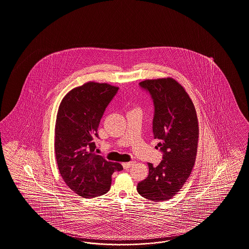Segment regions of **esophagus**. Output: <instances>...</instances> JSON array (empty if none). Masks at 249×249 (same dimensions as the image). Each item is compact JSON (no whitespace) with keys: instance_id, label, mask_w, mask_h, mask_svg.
Masks as SVG:
<instances>
[{"instance_id":"esophagus-1","label":"esophagus","mask_w":249,"mask_h":249,"mask_svg":"<svg viewBox=\"0 0 249 249\" xmlns=\"http://www.w3.org/2000/svg\"><path fill=\"white\" fill-rule=\"evenodd\" d=\"M133 164H134V161H130V162H125V163H123L122 166H123L124 169H129Z\"/></svg>"}]
</instances>
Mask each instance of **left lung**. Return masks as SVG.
<instances>
[{
  "mask_svg": "<svg viewBox=\"0 0 249 249\" xmlns=\"http://www.w3.org/2000/svg\"><path fill=\"white\" fill-rule=\"evenodd\" d=\"M149 91L155 106L154 138L163 160L137 185L140 195L156 202L172 198L186 182L194 168L198 143V120L188 93L172 78L140 82Z\"/></svg>",
  "mask_w": 249,
  "mask_h": 249,
  "instance_id": "obj_1",
  "label": "left lung"
}]
</instances>
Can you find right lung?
<instances>
[{
    "mask_svg": "<svg viewBox=\"0 0 249 249\" xmlns=\"http://www.w3.org/2000/svg\"><path fill=\"white\" fill-rule=\"evenodd\" d=\"M119 87L89 81L70 90L60 103L55 128L54 153L61 177L84 198L107 194L111 176L122 170L95 153V138L104 112Z\"/></svg>",
    "mask_w": 249,
    "mask_h": 249,
    "instance_id": "obj_1",
    "label": "right lung"
}]
</instances>
